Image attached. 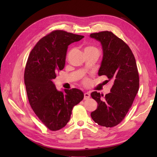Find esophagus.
<instances>
[{
  "mask_svg": "<svg viewBox=\"0 0 157 157\" xmlns=\"http://www.w3.org/2000/svg\"><path fill=\"white\" fill-rule=\"evenodd\" d=\"M90 94L88 92H86L84 93V100H87L90 98Z\"/></svg>",
  "mask_w": 157,
  "mask_h": 157,
  "instance_id": "1",
  "label": "esophagus"
}]
</instances>
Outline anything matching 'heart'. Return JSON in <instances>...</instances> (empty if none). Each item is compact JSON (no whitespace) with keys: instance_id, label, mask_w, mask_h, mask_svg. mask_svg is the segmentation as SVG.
<instances>
[{"instance_id":"b5f03b06","label":"heart","mask_w":157,"mask_h":157,"mask_svg":"<svg viewBox=\"0 0 157 157\" xmlns=\"http://www.w3.org/2000/svg\"><path fill=\"white\" fill-rule=\"evenodd\" d=\"M90 49H96V48L94 47H92V46H88V47L86 48L85 50H90ZM88 82V79H84V83L85 84H87V83Z\"/></svg>"}]
</instances>
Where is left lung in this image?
<instances>
[{
	"label": "left lung",
	"mask_w": 157,
	"mask_h": 157,
	"mask_svg": "<svg viewBox=\"0 0 157 157\" xmlns=\"http://www.w3.org/2000/svg\"><path fill=\"white\" fill-rule=\"evenodd\" d=\"M90 37L101 42L102 60L98 75H106L113 83L111 92L103 97L97 92L91 96L98 103L91 117L99 125L114 127L124 119L139 89L136 59L128 44L111 32L93 33Z\"/></svg>",
	"instance_id": "8db88e82"
}]
</instances>
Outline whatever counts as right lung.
I'll return each mask as SVG.
<instances>
[{
  "instance_id": "right-lung-1",
  "label": "right lung",
  "mask_w": 157,
  "mask_h": 157,
  "mask_svg": "<svg viewBox=\"0 0 157 157\" xmlns=\"http://www.w3.org/2000/svg\"><path fill=\"white\" fill-rule=\"evenodd\" d=\"M84 36L55 30L40 40L26 63L24 82L28 101L39 119L52 131L64 128L73 106L84 98L77 88L59 91L52 82L64 68L68 46Z\"/></svg>"
}]
</instances>
